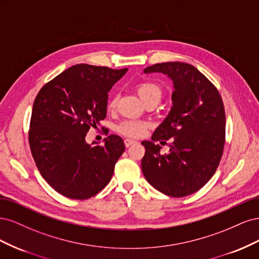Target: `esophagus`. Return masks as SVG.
Masks as SVG:
<instances>
[{"label": "esophagus", "mask_w": 259, "mask_h": 259, "mask_svg": "<svg viewBox=\"0 0 259 259\" xmlns=\"http://www.w3.org/2000/svg\"><path fill=\"white\" fill-rule=\"evenodd\" d=\"M124 143H125V146H126V147H131L132 145L136 144V140H134V139H130V138H126V139L124 140Z\"/></svg>", "instance_id": "obj_1"}]
</instances>
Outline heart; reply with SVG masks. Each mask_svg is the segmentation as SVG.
Instances as JSON below:
<instances>
[{
    "label": "heart",
    "mask_w": 259,
    "mask_h": 259,
    "mask_svg": "<svg viewBox=\"0 0 259 259\" xmlns=\"http://www.w3.org/2000/svg\"><path fill=\"white\" fill-rule=\"evenodd\" d=\"M136 91H137L138 96L145 104L147 101H150V100H156L159 103V100L162 97L161 86L152 81L140 82L136 86ZM115 104H116V98L112 97L110 103H109V108L113 109L115 107ZM147 127H148V124L144 121L126 120L120 124L119 132L121 134L128 137H139L146 132Z\"/></svg>",
    "instance_id": "1"
}]
</instances>
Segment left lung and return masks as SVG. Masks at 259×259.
<instances>
[{
	"label": "left lung",
	"mask_w": 259,
	"mask_h": 259,
	"mask_svg": "<svg viewBox=\"0 0 259 259\" xmlns=\"http://www.w3.org/2000/svg\"><path fill=\"white\" fill-rule=\"evenodd\" d=\"M144 72L165 74L173 82L174 92L167 116L151 140L142 143L146 148L143 174L160 192L186 197L201 189L221 162L226 127L222 97L204 74L185 62L155 64ZM162 139L171 143L166 155H161L160 147L154 144Z\"/></svg>",
	"instance_id": "obj_1"
}]
</instances>
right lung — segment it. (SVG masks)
Masks as SVG:
<instances>
[{"instance_id": "add662e5", "label": "right lung", "mask_w": 259, "mask_h": 259, "mask_svg": "<svg viewBox=\"0 0 259 259\" xmlns=\"http://www.w3.org/2000/svg\"><path fill=\"white\" fill-rule=\"evenodd\" d=\"M127 72L80 64L45 84L35 97L29 144L42 177L58 193L85 200L109 184L125 150L123 139L110 135L104 145L85 136L107 114L108 93Z\"/></svg>"}]
</instances>
